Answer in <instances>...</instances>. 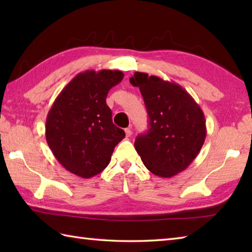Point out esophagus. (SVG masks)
<instances>
[{
	"label": "esophagus",
	"instance_id": "34e87169",
	"mask_svg": "<svg viewBox=\"0 0 252 252\" xmlns=\"http://www.w3.org/2000/svg\"><path fill=\"white\" fill-rule=\"evenodd\" d=\"M125 131H126V137H130V136L132 135V130H131V127H126V129Z\"/></svg>",
	"mask_w": 252,
	"mask_h": 252
}]
</instances>
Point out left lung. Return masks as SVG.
Masks as SVG:
<instances>
[{
	"label": "left lung",
	"mask_w": 252,
	"mask_h": 252,
	"mask_svg": "<svg viewBox=\"0 0 252 252\" xmlns=\"http://www.w3.org/2000/svg\"><path fill=\"white\" fill-rule=\"evenodd\" d=\"M140 88L148 114V131L134 146L145 167L160 178H171L194 161L205 143L203 112L181 85L156 76L135 72L130 78Z\"/></svg>",
	"instance_id": "left-lung-1"
}]
</instances>
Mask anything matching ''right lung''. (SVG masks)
Here are the masks:
<instances>
[{
	"label": "right lung",
	"instance_id": "add662e5",
	"mask_svg": "<svg viewBox=\"0 0 252 252\" xmlns=\"http://www.w3.org/2000/svg\"><path fill=\"white\" fill-rule=\"evenodd\" d=\"M123 77L122 71L105 69L80 72L63 89L47 114L45 136L53 155L80 178L100 173L126 136L112 123L106 104L109 90Z\"/></svg>",
	"mask_w": 252,
	"mask_h": 252
}]
</instances>
